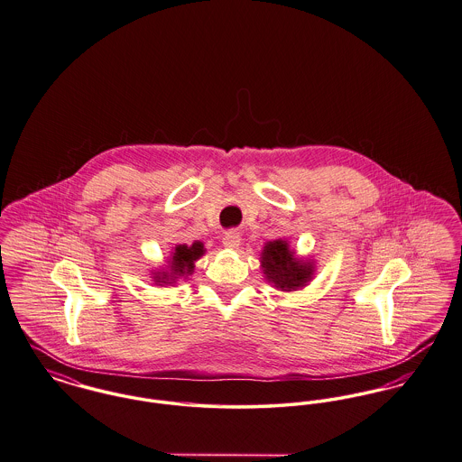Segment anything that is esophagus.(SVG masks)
<instances>
[{"instance_id":"34e87169","label":"esophagus","mask_w":462,"mask_h":462,"mask_svg":"<svg viewBox=\"0 0 462 462\" xmlns=\"http://www.w3.org/2000/svg\"><path fill=\"white\" fill-rule=\"evenodd\" d=\"M241 241L243 239H241V234L237 230H228L223 236V245L228 247V249H237L239 245H241Z\"/></svg>"}]
</instances>
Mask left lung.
<instances>
[{"label":"left lung","instance_id":"obj_1","mask_svg":"<svg viewBox=\"0 0 462 462\" xmlns=\"http://www.w3.org/2000/svg\"><path fill=\"white\" fill-rule=\"evenodd\" d=\"M260 256L265 279L281 291H295L307 286L312 279V262L297 258L286 241L277 239L267 243Z\"/></svg>","mask_w":462,"mask_h":462}]
</instances>
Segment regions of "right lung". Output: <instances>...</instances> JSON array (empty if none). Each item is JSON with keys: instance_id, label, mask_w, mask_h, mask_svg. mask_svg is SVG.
<instances>
[{"instance_id": "obj_1", "label": "right lung", "mask_w": 462, "mask_h": 462, "mask_svg": "<svg viewBox=\"0 0 462 462\" xmlns=\"http://www.w3.org/2000/svg\"><path fill=\"white\" fill-rule=\"evenodd\" d=\"M206 253L204 245L195 241L193 245H178L174 247L172 254H171V262L169 265H165L167 269L162 272H155L153 279L155 284H174L180 277H187L190 275L195 269V262Z\"/></svg>"}]
</instances>
